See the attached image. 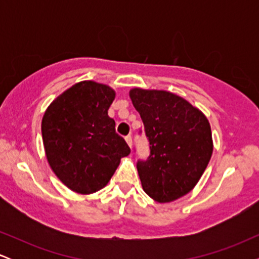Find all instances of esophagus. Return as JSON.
Listing matches in <instances>:
<instances>
[{
    "label": "esophagus",
    "instance_id": "34e87169",
    "mask_svg": "<svg viewBox=\"0 0 259 259\" xmlns=\"http://www.w3.org/2000/svg\"><path fill=\"white\" fill-rule=\"evenodd\" d=\"M125 141H126V144H127V146H129L130 148H132V144H133V140H132V136H126L125 138Z\"/></svg>",
    "mask_w": 259,
    "mask_h": 259
}]
</instances>
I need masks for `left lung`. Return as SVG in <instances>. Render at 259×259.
Returning a JSON list of instances; mask_svg holds the SVG:
<instances>
[{
	"mask_svg": "<svg viewBox=\"0 0 259 259\" xmlns=\"http://www.w3.org/2000/svg\"><path fill=\"white\" fill-rule=\"evenodd\" d=\"M150 140L151 154L138 163L144 191L159 203L189 194L201 179L213 153L210 124L189 101L165 90L129 91Z\"/></svg>",
	"mask_w": 259,
	"mask_h": 259,
	"instance_id": "left-lung-1",
	"label": "left lung"
}]
</instances>
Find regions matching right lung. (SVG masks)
<instances>
[{
    "label": "right lung",
    "instance_id": "right-lung-1",
    "mask_svg": "<svg viewBox=\"0 0 259 259\" xmlns=\"http://www.w3.org/2000/svg\"><path fill=\"white\" fill-rule=\"evenodd\" d=\"M114 99L111 86L84 80L62 92L45 111L41 132L47 162L74 192L90 195L103 189L130 153L108 117Z\"/></svg>",
    "mask_w": 259,
    "mask_h": 259
}]
</instances>
